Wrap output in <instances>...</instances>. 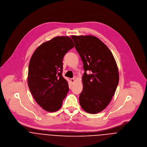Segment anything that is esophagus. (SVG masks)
I'll use <instances>...</instances> for the list:
<instances>
[{
  "label": "esophagus",
  "mask_w": 147,
  "mask_h": 147,
  "mask_svg": "<svg viewBox=\"0 0 147 147\" xmlns=\"http://www.w3.org/2000/svg\"><path fill=\"white\" fill-rule=\"evenodd\" d=\"M70 81H71V83L74 82V81H75V79H74V78H71V79H70Z\"/></svg>",
  "instance_id": "34e87169"
}]
</instances>
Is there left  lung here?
<instances>
[{
	"label": "left lung",
	"instance_id": "8db88e82",
	"mask_svg": "<svg viewBox=\"0 0 147 147\" xmlns=\"http://www.w3.org/2000/svg\"><path fill=\"white\" fill-rule=\"evenodd\" d=\"M84 64L83 90L80 104L86 112L103 111L114 96L119 81L118 67L109 49L92 35H71Z\"/></svg>",
	"mask_w": 147,
	"mask_h": 147
}]
</instances>
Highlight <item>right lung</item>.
Masks as SVG:
<instances>
[{
	"label": "right lung",
	"mask_w": 147,
	"mask_h": 147,
	"mask_svg": "<svg viewBox=\"0 0 147 147\" xmlns=\"http://www.w3.org/2000/svg\"><path fill=\"white\" fill-rule=\"evenodd\" d=\"M74 46L68 36H56L40 45L30 61L27 82L37 104L44 110H59L69 92L67 81L62 75L63 58Z\"/></svg>",
	"instance_id": "1"
}]
</instances>
